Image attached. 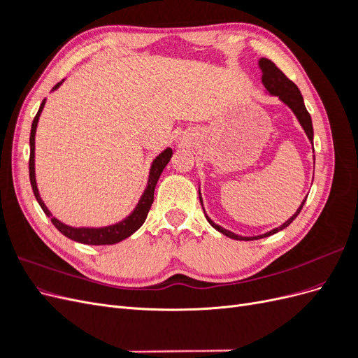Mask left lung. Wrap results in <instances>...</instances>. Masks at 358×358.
<instances>
[{
	"mask_svg": "<svg viewBox=\"0 0 358 358\" xmlns=\"http://www.w3.org/2000/svg\"><path fill=\"white\" fill-rule=\"evenodd\" d=\"M258 67H259V70H262V73H263L262 82H263V85H264L266 91H267L270 95L278 96V99H279L280 101H282L285 106L289 107L291 112L296 115L297 121H299V124L301 125V128L305 129V133H306V136H308V138H309V142L312 143V148H313L312 119H310V115H309L308 110H306L305 101H303V96H301V94H300L297 86H296L294 83H292V82L287 78V76H285L282 71H280L272 61L267 59V58H259ZM313 166H315V157H313ZM199 194H200V191H199ZM306 199H308V197H305V200L301 201V204L299 206V209L294 212V215H292L289 220H287L282 225H279V227H276V229L270 230V231H267V233H263V234H258V236H241V234H236V233H233V231H230V230L224 229V227H221V225H218V224H215V222L209 218L208 213L204 212V208H203V212H204L206 220H208V222L213 227V229L218 230V231L222 233L224 236L230 237V239H234V241H257V239H263V237H268V236H272V234H275V233H278V231H280V230L287 229V227L297 218V215L300 213V210H301V208H303V204H305ZM200 203H201V206H203L201 196H200Z\"/></svg>",
	"mask_w": 358,
	"mask_h": 358,
	"instance_id": "1",
	"label": "left lung"
}]
</instances>
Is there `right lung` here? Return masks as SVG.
<instances>
[{
	"label": "right lung",
	"mask_w": 358,
	"mask_h": 358,
	"mask_svg": "<svg viewBox=\"0 0 358 358\" xmlns=\"http://www.w3.org/2000/svg\"><path fill=\"white\" fill-rule=\"evenodd\" d=\"M62 82L53 86L52 91H57L62 85ZM45 104H46V99L43 100V103L40 104V109L34 117V121H32L31 134H29V180H31L32 192H34L40 208L43 209V212L46 213L48 218H50L52 224L57 227L58 231L74 242H79L83 245L100 246V245H115L117 242L127 239V237L136 233L146 221L148 212L150 209V206H152V203H154V191L157 187V182L161 176L162 170H164V167L169 164V161L173 155V150L170 148H167L162 150L158 157H155V159L152 161V164H150V169H149L148 183H146V188L142 194V197L138 199L136 208L131 210V213L127 215L124 220H121L119 222H115V224H110V225H104V227H71L69 224L61 222L58 218H55V216H52L50 210L48 209V206L40 197L37 180H36V131H37L40 115H41L43 109H45Z\"/></svg>",
	"instance_id": "1"
}]
</instances>
